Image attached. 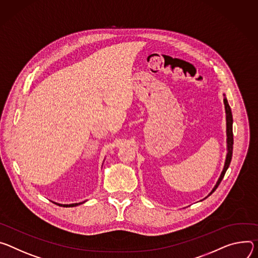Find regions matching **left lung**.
Returning a JSON list of instances; mask_svg holds the SVG:
<instances>
[{
	"mask_svg": "<svg viewBox=\"0 0 258 258\" xmlns=\"http://www.w3.org/2000/svg\"><path fill=\"white\" fill-rule=\"evenodd\" d=\"M224 101V105H225V113H226V135H227V155H226V160H225V164H224V168L222 170L221 172V175L217 181V183L215 184L214 188L212 189V191L209 194V196L218 187L219 183L221 182L226 170L228 168V166H230L231 164V161H232V157H233V146H234V134H233V114H232V110H231V107L230 105H228V102L227 100L224 98L223 99Z\"/></svg>",
	"mask_w": 258,
	"mask_h": 258,
	"instance_id": "8db88e82",
	"label": "left lung"
}]
</instances>
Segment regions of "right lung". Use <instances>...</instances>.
Masks as SVG:
<instances>
[{
  "label": "right lung",
  "mask_w": 258,
  "mask_h": 258,
  "mask_svg": "<svg viewBox=\"0 0 258 258\" xmlns=\"http://www.w3.org/2000/svg\"><path fill=\"white\" fill-rule=\"evenodd\" d=\"M80 204V203H79ZM79 204H70V205H61V204H58L59 206H63V207H74V206H77Z\"/></svg>",
  "instance_id": "1"
}]
</instances>
